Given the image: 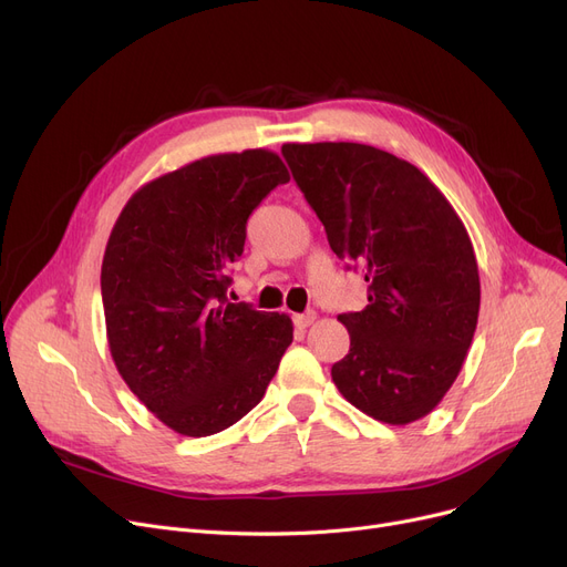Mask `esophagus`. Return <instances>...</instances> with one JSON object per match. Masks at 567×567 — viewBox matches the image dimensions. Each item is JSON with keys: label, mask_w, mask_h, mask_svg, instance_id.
Returning a JSON list of instances; mask_svg holds the SVG:
<instances>
[{"label": "esophagus", "mask_w": 567, "mask_h": 567, "mask_svg": "<svg viewBox=\"0 0 567 567\" xmlns=\"http://www.w3.org/2000/svg\"><path fill=\"white\" fill-rule=\"evenodd\" d=\"M315 317L317 315L312 310H308L303 315H293V324H297V329H308L315 322Z\"/></svg>", "instance_id": "obj_1"}]
</instances>
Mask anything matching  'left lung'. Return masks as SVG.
<instances>
[{
    "label": "left lung",
    "instance_id": "obj_1",
    "mask_svg": "<svg viewBox=\"0 0 567 567\" xmlns=\"http://www.w3.org/2000/svg\"><path fill=\"white\" fill-rule=\"evenodd\" d=\"M282 157L324 225L331 250L368 282L342 312L350 352L338 391L378 422L426 416L454 384L480 315L471 236L452 204L396 155L363 143H285Z\"/></svg>",
    "mask_w": 567,
    "mask_h": 567
}]
</instances>
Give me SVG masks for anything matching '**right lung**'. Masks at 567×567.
Returning a JSON list of instances; mask_svg holds the SVG:
<instances>
[{
	"mask_svg": "<svg viewBox=\"0 0 567 567\" xmlns=\"http://www.w3.org/2000/svg\"><path fill=\"white\" fill-rule=\"evenodd\" d=\"M289 181L270 151L196 159L122 208L102 264L117 373L159 422L206 437L243 420L291 342V319L229 303L245 225Z\"/></svg>",
	"mask_w": 567,
	"mask_h": 567,
	"instance_id": "1",
	"label": "right lung"
}]
</instances>
